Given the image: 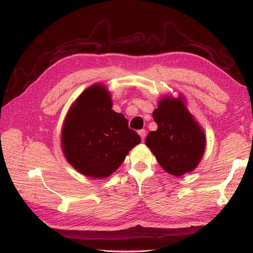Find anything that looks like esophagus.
<instances>
[{
    "mask_svg": "<svg viewBox=\"0 0 253 253\" xmlns=\"http://www.w3.org/2000/svg\"><path fill=\"white\" fill-rule=\"evenodd\" d=\"M138 133H139V136L141 137L142 140H144V138H146V136H147V131L144 130V129H142V130H139Z\"/></svg>",
    "mask_w": 253,
    "mask_h": 253,
    "instance_id": "1",
    "label": "esophagus"
}]
</instances>
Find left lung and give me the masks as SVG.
<instances>
[{"label":"left lung","mask_w":253,"mask_h":253,"mask_svg":"<svg viewBox=\"0 0 253 253\" xmlns=\"http://www.w3.org/2000/svg\"><path fill=\"white\" fill-rule=\"evenodd\" d=\"M152 116L158 129L149 132L146 144L162 169L176 177L195 170L206 151L207 137L188 110L185 96L164 95Z\"/></svg>","instance_id":"left-lung-1"}]
</instances>
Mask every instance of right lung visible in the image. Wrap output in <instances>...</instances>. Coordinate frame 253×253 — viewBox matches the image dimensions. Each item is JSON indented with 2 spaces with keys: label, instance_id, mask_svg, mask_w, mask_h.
Instances as JSON below:
<instances>
[{
  "label": "right lung",
  "instance_id": "right-lung-1",
  "mask_svg": "<svg viewBox=\"0 0 253 253\" xmlns=\"http://www.w3.org/2000/svg\"><path fill=\"white\" fill-rule=\"evenodd\" d=\"M105 84H91L68 109L61 130V148L78 173L103 179L120 168L132 148L141 142L128 121L112 110Z\"/></svg>",
  "mask_w": 253,
  "mask_h": 253
}]
</instances>
